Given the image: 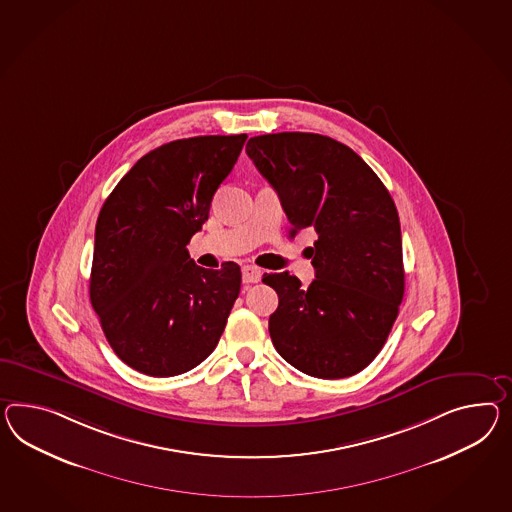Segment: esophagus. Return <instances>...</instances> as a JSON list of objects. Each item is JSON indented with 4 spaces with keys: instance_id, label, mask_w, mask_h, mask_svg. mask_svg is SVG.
<instances>
[{
    "instance_id": "34e87169",
    "label": "esophagus",
    "mask_w": 512,
    "mask_h": 512,
    "mask_svg": "<svg viewBox=\"0 0 512 512\" xmlns=\"http://www.w3.org/2000/svg\"><path fill=\"white\" fill-rule=\"evenodd\" d=\"M260 278H262V271L258 267H254V265L243 267V282L245 284H256V282H260Z\"/></svg>"
}]
</instances>
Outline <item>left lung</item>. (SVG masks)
Returning <instances> with one entry per match:
<instances>
[{
    "label": "left lung",
    "instance_id": "8db88e82",
    "mask_svg": "<svg viewBox=\"0 0 512 512\" xmlns=\"http://www.w3.org/2000/svg\"><path fill=\"white\" fill-rule=\"evenodd\" d=\"M247 154L278 193L289 234H317L308 288L288 271L263 275L278 293L273 345L306 375L351 377L380 353L405 293L394 200L364 159L319 133L258 135Z\"/></svg>",
    "mask_w": 512,
    "mask_h": 512
}]
</instances>
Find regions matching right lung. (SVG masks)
<instances>
[{
    "mask_svg": "<svg viewBox=\"0 0 512 512\" xmlns=\"http://www.w3.org/2000/svg\"><path fill=\"white\" fill-rule=\"evenodd\" d=\"M247 135H204L148 152L100 210L91 304L118 358L150 377L197 367L217 347L241 289V269L191 260L187 243Z\"/></svg>",
    "mask_w": 512,
    "mask_h": 512,
    "instance_id": "right-lung-1",
    "label": "right lung"
}]
</instances>
